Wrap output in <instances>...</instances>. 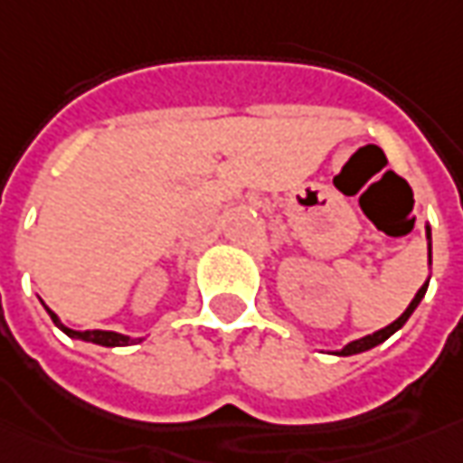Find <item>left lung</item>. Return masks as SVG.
Listing matches in <instances>:
<instances>
[{
  "label": "left lung",
  "instance_id": "left-lung-1",
  "mask_svg": "<svg viewBox=\"0 0 463 463\" xmlns=\"http://www.w3.org/2000/svg\"><path fill=\"white\" fill-rule=\"evenodd\" d=\"M426 234H429V262H431V229H426ZM426 287H429V282L426 285L420 287L419 292H416V298L411 299V305L406 307V312L398 317L396 323H391L388 327H383V330H378V333H373V335H365V337H360V340H353V343H347L337 355H355V353H363V350H371V347L375 345H381L383 340H388L391 335L396 333V330H401L403 325H406V320L411 317V312L416 310L419 307V302L423 299V295H426Z\"/></svg>",
  "mask_w": 463,
  "mask_h": 463
}]
</instances>
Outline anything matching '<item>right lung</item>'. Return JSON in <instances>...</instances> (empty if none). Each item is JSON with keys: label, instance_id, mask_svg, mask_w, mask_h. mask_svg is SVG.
I'll list each match as a JSON object with an SVG mask.
<instances>
[{"label": "right lung", "instance_id": "1", "mask_svg": "<svg viewBox=\"0 0 463 463\" xmlns=\"http://www.w3.org/2000/svg\"><path fill=\"white\" fill-rule=\"evenodd\" d=\"M44 310L50 312V317H52V323L62 330L65 335H70V337H80V340H88V343H95V345H105V347H120V345H133L136 340L133 337H128V335H120V333H110V330H70V327H65V325L57 320V315L47 305H44ZM140 343V340H138Z\"/></svg>", "mask_w": 463, "mask_h": 463}]
</instances>
